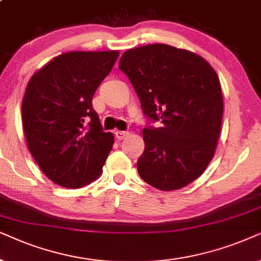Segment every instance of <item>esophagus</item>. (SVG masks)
Wrapping results in <instances>:
<instances>
[{"label": "esophagus", "mask_w": 261, "mask_h": 261, "mask_svg": "<svg viewBox=\"0 0 261 261\" xmlns=\"http://www.w3.org/2000/svg\"><path fill=\"white\" fill-rule=\"evenodd\" d=\"M114 135H116V137H117V140H123V138H125L128 135V133L127 131H119V130H117L116 133H114Z\"/></svg>", "instance_id": "34e87169"}]
</instances>
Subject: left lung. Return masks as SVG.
<instances>
[{"label": "left lung", "instance_id": "obj_1", "mask_svg": "<svg viewBox=\"0 0 261 261\" xmlns=\"http://www.w3.org/2000/svg\"><path fill=\"white\" fill-rule=\"evenodd\" d=\"M119 69L144 116L162 123L143 128L138 174L161 191L182 189L203 174L217 147L223 96L216 71L199 55L166 44L125 51Z\"/></svg>", "mask_w": 261, "mask_h": 261}]
</instances>
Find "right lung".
<instances>
[{"label": "right lung", "instance_id": "add662e5", "mask_svg": "<svg viewBox=\"0 0 261 261\" xmlns=\"http://www.w3.org/2000/svg\"><path fill=\"white\" fill-rule=\"evenodd\" d=\"M118 51H71L39 69L26 87L22 126L27 147L51 181L79 189L99 178L114 137L103 133L92 100Z\"/></svg>", "mask_w": 261, "mask_h": 261}]
</instances>
